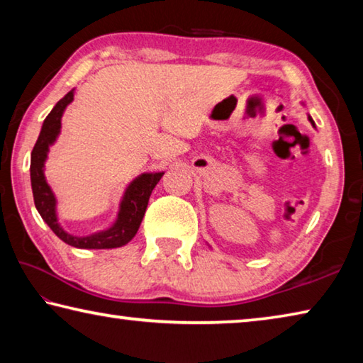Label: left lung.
Instances as JSON below:
<instances>
[{
  "label": "left lung",
  "instance_id": "obj_1",
  "mask_svg": "<svg viewBox=\"0 0 363 363\" xmlns=\"http://www.w3.org/2000/svg\"><path fill=\"white\" fill-rule=\"evenodd\" d=\"M307 120H309V121H311V125L315 128V123H314V120H312V116H311V115H309V116H307Z\"/></svg>",
  "mask_w": 363,
  "mask_h": 363
}]
</instances>
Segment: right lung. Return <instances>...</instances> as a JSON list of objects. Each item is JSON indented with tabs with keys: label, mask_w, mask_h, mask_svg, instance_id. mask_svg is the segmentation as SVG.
Here are the masks:
<instances>
[{
	"label": "right lung",
	"mask_w": 363,
	"mask_h": 363,
	"mask_svg": "<svg viewBox=\"0 0 363 363\" xmlns=\"http://www.w3.org/2000/svg\"><path fill=\"white\" fill-rule=\"evenodd\" d=\"M75 89L67 93L60 99L49 115L43 121L40 136L32 150L30 160V181H32V192L35 206L38 210L43 220L51 227L60 240L75 248L84 250H107L120 248L123 245L133 240L138 233V229L149 205L152 190L155 189L158 181L164 173H140L139 176L128 184L120 200L118 213H116L115 223L106 230L91 233V235H72L59 223L57 218V199L54 195L45 176V164L48 160L49 147L56 143L60 128H62V115L69 104H72Z\"/></svg>",
	"instance_id": "1"
}]
</instances>
